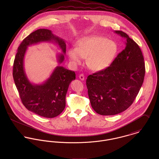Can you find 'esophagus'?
<instances>
[{"instance_id":"obj_1","label":"esophagus","mask_w":159,"mask_h":159,"mask_svg":"<svg viewBox=\"0 0 159 159\" xmlns=\"http://www.w3.org/2000/svg\"><path fill=\"white\" fill-rule=\"evenodd\" d=\"M79 78H80V79L81 80H82V81L84 80V76L83 74H80V75H79Z\"/></svg>"}]
</instances>
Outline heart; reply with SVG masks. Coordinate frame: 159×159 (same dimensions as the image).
Instances as JSON below:
<instances>
[{
  "label": "heart",
  "instance_id": "1",
  "mask_svg": "<svg viewBox=\"0 0 159 159\" xmlns=\"http://www.w3.org/2000/svg\"><path fill=\"white\" fill-rule=\"evenodd\" d=\"M117 44L107 38L91 35L80 39L76 43V48H70L68 57L75 65L83 63V59H87L89 68L95 71L103 70L113 62L117 52Z\"/></svg>",
  "mask_w": 159,
  "mask_h": 159
}]
</instances>
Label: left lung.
Masks as SVG:
<instances>
[{
  "label": "left lung",
  "instance_id": "8db88e82",
  "mask_svg": "<svg viewBox=\"0 0 159 159\" xmlns=\"http://www.w3.org/2000/svg\"><path fill=\"white\" fill-rule=\"evenodd\" d=\"M126 40L125 48L103 70L90 75L86 86L91 106L100 115L120 113L133 103L145 75L141 50L125 32L115 30Z\"/></svg>",
  "mask_w": 159,
  "mask_h": 159
}]
</instances>
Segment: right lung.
I'll return each mask as SVG.
<instances>
[{
    "instance_id": "obj_1",
    "label": "right lung",
    "mask_w": 159,
    "mask_h": 159,
    "mask_svg": "<svg viewBox=\"0 0 159 159\" xmlns=\"http://www.w3.org/2000/svg\"><path fill=\"white\" fill-rule=\"evenodd\" d=\"M54 41L62 52H66L65 41L45 29H38L25 37L18 48L13 68V76L24 106L40 116L52 118L61 113L66 107V96L68 86L75 80V71L62 66L54 69L50 77L42 84H33L27 79L24 69V57L27 46L40 42ZM59 64L64 60V54L57 56Z\"/></svg>"
}]
</instances>
